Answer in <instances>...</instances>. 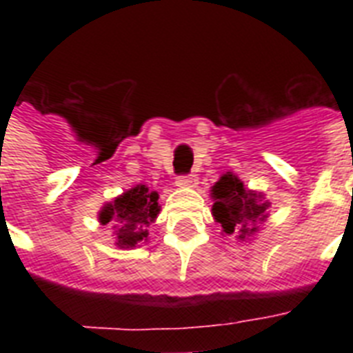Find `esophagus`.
Listing matches in <instances>:
<instances>
[{
  "label": "esophagus",
  "instance_id": "1",
  "mask_svg": "<svg viewBox=\"0 0 353 353\" xmlns=\"http://www.w3.org/2000/svg\"><path fill=\"white\" fill-rule=\"evenodd\" d=\"M177 187L188 188V187H196V183H198V177L194 176V174H185V176H177Z\"/></svg>",
  "mask_w": 353,
  "mask_h": 353
}]
</instances>
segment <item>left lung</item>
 Instances as JSON below:
<instances>
[{
  "label": "left lung",
  "instance_id": "obj_1",
  "mask_svg": "<svg viewBox=\"0 0 353 353\" xmlns=\"http://www.w3.org/2000/svg\"><path fill=\"white\" fill-rule=\"evenodd\" d=\"M212 214L227 234L238 231L240 238H245L256 231L258 221L268 218V201H263L262 196L247 190L243 183L231 172L223 174L220 181L212 187Z\"/></svg>",
  "mask_w": 353,
  "mask_h": 353
}]
</instances>
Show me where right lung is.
Masks as SVG:
<instances>
[{
    "mask_svg": "<svg viewBox=\"0 0 353 353\" xmlns=\"http://www.w3.org/2000/svg\"><path fill=\"white\" fill-rule=\"evenodd\" d=\"M157 199V192H150L144 185H137L119 196L115 201L106 203V207L101 210L99 220L104 225L112 223L113 229H117L115 234L119 247H135L146 240V227L159 214Z\"/></svg>",
    "mask_w": 353,
    "mask_h": 353,
    "instance_id": "add662e5",
    "label": "right lung"
}]
</instances>
